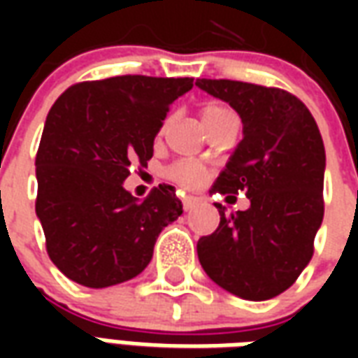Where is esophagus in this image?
Returning <instances> with one entry per match:
<instances>
[{
	"mask_svg": "<svg viewBox=\"0 0 358 358\" xmlns=\"http://www.w3.org/2000/svg\"><path fill=\"white\" fill-rule=\"evenodd\" d=\"M199 201H201L199 197H194V195H186V197H184V210H192Z\"/></svg>",
	"mask_w": 358,
	"mask_h": 358,
	"instance_id": "esophagus-1",
	"label": "esophagus"
}]
</instances>
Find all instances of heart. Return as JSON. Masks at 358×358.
<instances>
[{
    "instance_id": "b5f03b06",
    "label": "heart",
    "mask_w": 358,
    "mask_h": 358,
    "mask_svg": "<svg viewBox=\"0 0 358 358\" xmlns=\"http://www.w3.org/2000/svg\"><path fill=\"white\" fill-rule=\"evenodd\" d=\"M232 115H236V113H234L228 105H224V103L220 101H207L201 107V118L205 128H209V126H213L215 122H218V120H222V118L232 117ZM171 120L172 117L164 118L163 130L171 124ZM164 176L182 187H195L207 180L209 171H207L201 163H195V161H178V163L171 164V166L164 171Z\"/></svg>"
}]
</instances>
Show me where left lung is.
<instances>
[{"mask_svg":"<svg viewBox=\"0 0 358 358\" xmlns=\"http://www.w3.org/2000/svg\"><path fill=\"white\" fill-rule=\"evenodd\" d=\"M238 110L243 140L210 194L245 192L248 210L226 215L197 241L203 270L241 299L264 301L285 292L315 253L324 217L326 153L307 105L289 92L240 80L197 78Z\"/></svg>","mask_w":358,"mask_h":358,"instance_id":"obj_1","label":"left lung"}]
</instances>
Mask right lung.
<instances>
[{"instance_id": "1", "label": "right lung", "mask_w": 358, "mask_h": 358, "mask_svg": "<svg viewBox=\"0 0 358 358\" xmlns=\"http://www.w3.org/2000/svg\"><path fill=\"white\" fill-rule=\"evenodd\" d=\"M192 88L194 78L124 74L78 82L53 103L36 153V215L48 255L73 282L109 287L138 276L182 215L174 186L138 201L122 182L130 166H148L171 103Z\"/></svg>"}]
</instances>
